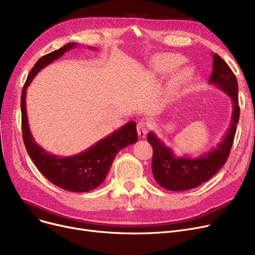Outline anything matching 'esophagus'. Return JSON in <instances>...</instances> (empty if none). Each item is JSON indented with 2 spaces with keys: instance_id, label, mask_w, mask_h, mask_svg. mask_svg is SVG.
<instances>
[{
  "instance_id": "34e87169",
  "label": "esophagus",
  "mask_w": 255,
  "mask_h": 255,
  "mask_svg": "<svg viewBox=\"0 0 255 255\" xmlns=\"http://www.w3.org/2000/svg\"><path fill=\"white\" fill-rule=\"evenodd\" d=\"M148 130H149V126L146 125V123L139 122L137 124V134L139 137H141V138L145 137L146 133H148Z\"/></svg>"
}]
</instances>
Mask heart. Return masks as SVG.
Masks as SVG:
<instances>
[{
	"label": "heart",
	"mask_w": 255,
	"mask_h": 255,
	"mask_svg": "<svg viewBox=\"0 0 255 255\" xmlns=\"http://www.w3.org/2000/svg\"><path fill=\"white\" fill-rule=\"evenodd\" d=\"M184 63V58L175 53H167V55L159 56L153 63V74H167ZM191 77V71L188 68H184L178 71L172 77L171 84L173 87L183 86L188 82Z\"/></svg>",
	"instance_id": "1"
}]
</instances>
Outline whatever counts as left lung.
Segmentation results:
<instances>
[{
	"instance_id": "left-lung-1",
	"label": "left lung",
	"mask_w": 255,
	"mask_h": 255,
	"mask_svg": "<svg viewBox=\"0 0 255 255\" xmlns=\"http://www.w3.org/2000/svg\"><path fill=\"white\" fill-rule=\"evenodd\" d=\"M209 84L223 91L233 101L230 127L223 139L214 148L196 158L178 157L172 149L150 132L148 141L153 148L152 171L156 182L170 191H185L210 180L223 166L231 153L240 118L238 82L230 66L217 53H213V72Z\"/></svg>"
}]
</instances>
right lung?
Listing matches in <instances>:
<instances>
[{
	"instance_id": "add662e5",
	"label": "right lung",
	"mask_w": 255,
	"mask_h": 255,
	"mask_svg": "<svg viewBox=\"0 0 255 255\" xmlns=\"http://www.w3.org/2000/svg\"><path fill=\"white\" fill-rule=\"evenodd\" d=\"M76 46L77 43H68L37 61L21 92V128L26 152L37 168L49 182L67 191L88 192L103 183L118 152L137 141L136 123L134 121L128 122L82 153L61 157L47 153L36 142L29 127L25 107L26 89L38 72ZM89 48L95 49V47Z\"/></svg>"
}]
</instances>
